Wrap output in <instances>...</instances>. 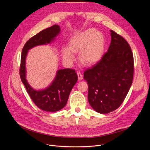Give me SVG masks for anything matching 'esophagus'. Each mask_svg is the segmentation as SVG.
<instances>
[{"instance_id": "1", "label": "esophagus", "mask_w": 150, "mask_h": 150, "mask_svg": "<svg viewBox=\"0 0 150 150\" xmlns=\"http://www.w3.org/2000/svg\"><path fill=\"white\" fill-rule=\"evenodd\" d=\"M77 76H78V79L79 81H81L83 80V76L82 75V74L80 72H77Z\"/></svg>"}]
</instances>
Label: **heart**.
Wrapping results in <instances>:
<instances>
[{"mask_svg": "<svg viewBox=\"0 0 150 150\" xmlns=\"http://www.w3.org/2000/svg\"><path fill=\"white\" fill-rule=\"evenodd\" d=\"M105 40L100 31L89 28L74 35L69 40V46L62 47L63 59L72 62L75 59L74 52H78L80 62L87 66L98 62L102 57Z\"/></svg>", "mask_w": 150, "mask_h": 150, "instance_id": "b5f03b06", "label": "heart"}]
</instances>
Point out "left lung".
I'll return each mask as SVG.
<instances>
[{"instance_id":"left-lung-1","label":"left lung","mask_w":150,"mask_h":150,"mask_svg":"<svg viewBox=\"0 0 150 150\" xmlns=\"http://www.w3.org/2000/svg\"><path fill=\"white\" fill-rule=\"evenodd\" d=\"M107 52L94 66L85 70L88 100L97 112L107 114L118 108L132 83L134 59L131 49L120 35L110 30Z\"/></svg>"}]
</instances>
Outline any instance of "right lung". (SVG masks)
<instances>
[{"label":"right lung","mask_w":150,"mask_h":150,"mask_svg":"<svg viewBox=\"0 0 150 150\" xmlns=\"http://www.w3.org/2000/svg\"><path fill=\"white\" fill-rule=\"evenodd\" d=\"M60 33V28L57 25L43 30L26 43L21 56V80L34 103L41 110L49 112H56L65 107L70 91L77 81V75L75 70L71 69L58 70L53 81L47 87L37 90L32 88L27 81L26 59L29 50L53 42Z\"/></svg>","instance_id":"add662e5"}]
</instances>
